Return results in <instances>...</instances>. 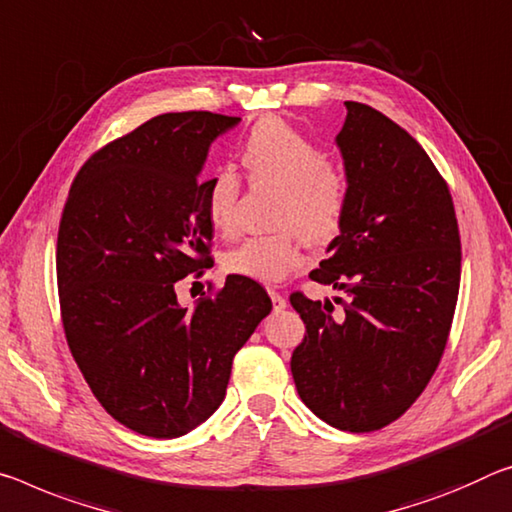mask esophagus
<instances>
[{"label":"esophagus","mask_w":512,"mask_h":512,"mask_svg":"<svg viewBox=\"0 0 512 512\" xmlns=\"http://www.w3.org/2000/svg\"><path fill=\"white\" fill-rule=\"evenodd\" d=\"M269 296H271V303H273V310L275 312H282L287 307V298L280 294V291H275L269 287Z\"/></svg>","instance_id":"esophagus-1"}]
</instances>
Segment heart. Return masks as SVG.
<instances>
[{"label":"heart","instance_id":"b5f03b06","mask_svg":"<svg viewBox=\"0 0 512 512\" xmlns=\"http://www.w3.org/2000/svg\"><path fill=\"white\" fill-rule=\"evenodd\" d=\"M241 161L255 180L282 189L273 221L282 230L243 239L223 255V269L248 280L280 282L303 262V237L314 246H326L342 230L348 180L321 145L282 118H262L250 129ZM239 191V177L227 168L214 170L202 184L205 214L214 230H234Z\"/></svg>","mask_w":512,"mask_h":512}]
</instances>
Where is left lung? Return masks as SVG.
<instances>
[{"label":"left lung","mask_w":512,"mask_h":512,"mask_svg":"<svg viewBox=\"0 0 512 512\" xmlns=\"http://www.w3.org/2000/svg\"><path fill=\"white\" fill-rule=\"evenodd\" d=\"M337 134L348 209L310 278L348 294L289 296L305 323L291 355L300 399L351 433L399 419L433 378L460 287V232L440 170L412 136L362 102Z\"/></svg>","instance_id":"obj_1"}]
</instances>
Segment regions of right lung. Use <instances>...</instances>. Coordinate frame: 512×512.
Wrapping results in <instances>:
<instances>
[{"label":"right lung","instance_id":"add662e5","mask_svg":"<svg viewBox=\"0 0 512 512\" xmlns=\"http://www.w3.org/2000/svg\"><path fill=\"white\" fill-rule=\"evenodd\" d=\"M239 120L161 113L97 150L70 186L56 239L63 330L95 399L134 433L173 440L212 417L234 355L271 312L241 275L193 310L175 294L212 266L200 170Z\"/></svg>","mask_w":512,"mask_h":512}]
</instances>
